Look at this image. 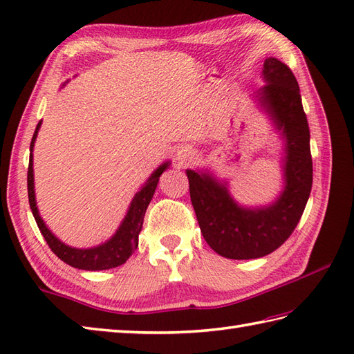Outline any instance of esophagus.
Listing matches in <instances>:
<instances>
[{
    "label": "esophagus",
    "instance_id": "34e87169",
    "mask_svg": "<svg viewBox=\"0 0 354 354\" xmlns=\"http://www.w3.org/2000/svg\"><path fill=\"white\" fill-rule=\"evenodd\" d=\"M189 156H190V152H189V153L185 152V153H183V155H179V158H181V160H185V158H189Z\"/></svg>",
    "mask_w": 354,
    "mask_h": 354
}]
</instances>
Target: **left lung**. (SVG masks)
Returning <instances> with one entry per match:
<instances>
[{"label": "left lung", "instance_id": "1", "mask_svg": "<svg viewBox=\"0 0 354 354\" xmlns=\"http://www.w3.org/2000/svg\"><path fill=\"white\" fill-rule=\"evenodd\" d=\"M263 77L266 85L260 100L288 140L280 199L268 208H242L214 178L187 170L202 236L213 251L232 260L259 259L280 248L297 228L312 190L310 132L298 82L289 66L274 57L265 61Z\"/></svg>", "mask_w": 354, "mask_h": 354}]
</instances>
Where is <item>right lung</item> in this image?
<instances>
[{"mask_svg": "<svg viewBox=\"0 0 354 354\" xmlns=\"http://www.w3.org/2000/svg\"><path fill=\"white\" fill-rule=\"evenodd\" d=\"M39 126L41 123H37L32 142H30V150H33V142L36 140ZM167 165L169 162H165L160 169H156L153 175L149 178L146 185L137 193V196H135L132 201L129 212H127L124 217L122 227L118 228L117 234L114 237L108 240L106 243H103L97 248H91V250H76V248L66 246L57 237H55V234L45 227L39 213H37L35 190H33L35 189L33 160H32V153H30L28 171H27L28 204H30V208H32L37 228H39V231L42 232V236L45 239V242H47V245L50 246V250L55 252L62 261H65L66 265L77 269H84V270H103V269H111V268H117L120 265H123V263H126V260L131 257L132 252L137 250L138 234L142 227V221H145L147 205L149 202L152 201L156 184L160 181V175L165 169H167Z\"/></svg>", "mask_w": 354, "mask_h": 354, "instance_id": "right-lung-1", "label": "right lung"}]
</instances>
